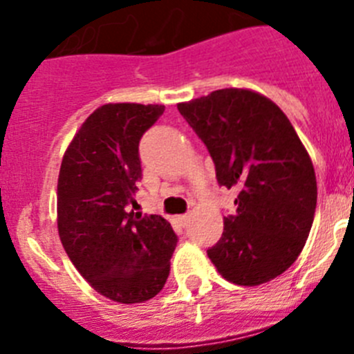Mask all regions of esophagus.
<instances>
[{"label": "esophagus", "mask_w": 354, "mask_h": 354, "mask_svg": "<svg viewBox=\"0 0 354 354\" xmlns=\"http://www.w3.org/2000/svg\"><path fill=\"white\" fill-rule=\"evenodd\" d=\"M175 220L179 221V223L184 227V225L187 223V220H189V214H179V216H177V218H175Z\"/></svg>", "instance_id": "obj_1"}]
</instances>
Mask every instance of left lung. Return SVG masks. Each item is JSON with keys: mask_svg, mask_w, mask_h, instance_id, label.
I'll return each instance as SVG.
<instances>
[{"mask_svg": "<svg viewBox=\"0 0 354 354\" xmlns=\"http://www.w3.org/2000/svg\"><path fill=\"white\" fill-rule=\"evenodd\" d=\"M177 108L207 147L218 184L237 192L209 259L228 282H270L294 264L314 223L317 183L301 140L282 109L250 90H216Z\"/></svg>", "mask_w": 354, "mask_h": 354, "instance_id": "left-lung-1", "label": "left lung"}]
</instances>
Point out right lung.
Returning a JSON list of instances; mask_svg holds the SVG:
<instances>
[{
	"instance_id": "obj_1",
	"label": "right lung",
	"mask_w": 354,
	"mask_h": 354,
	"mask_svg": "<svg viewBox=\"0 0 354 354\" xmlns=\"http://www.w3.org/2000/svg\"><path fill=\"white\" fill-rule=\"evenodd\" d=\"M159 104H104L64 156L58 232L86 282L117 303L154 298L170 274L177 234L158 214L127 212L142 180L140 140L162 115Z\"/></svg>"
}]
</instances>
